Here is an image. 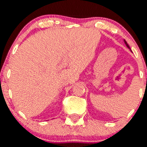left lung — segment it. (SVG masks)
Returning <instances> with one entry per match:
<instances>
[{"label": "left lung", "mask_w": 147, "mask_h": 147, "mask_svg": "<svg viewBox=\"0 0 147 147\" xmlns=\"http://www.w3.org/2000/svg\"><path fill=\"white\" fill-rule=\"evenodd\" d=\"M123 41H124V43H125V45H126V47H127L128 49H130V48H129V45H128V44H127V42H126V41H125V40H123Z\"/></svg>", "instance_id": "1"}]
</instances>
